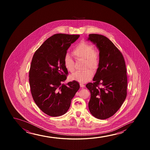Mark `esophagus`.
<instances>
[{
    "label": "esophagus",
    "mask_w": 150,
    "mask_h": 150,
    "mask_svg": "<svg viewBox=\"0 0 150 150\" xmlns=\"http://www.w3.org/2000/svg\"><path fill=\"white\" fill-rule=\"evenodd\" d=\"M80 86L81 88H83L84 86V85L83 83H80Z\"/></svg>",
    "instance_id": "1"
}]
</instances>
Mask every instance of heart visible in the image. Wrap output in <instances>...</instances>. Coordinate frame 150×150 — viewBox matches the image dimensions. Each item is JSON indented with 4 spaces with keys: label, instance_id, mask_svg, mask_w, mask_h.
Masks as SVG:
<instances>
[{
    "label": "heart",
    "instance_id": "b5f03b06",
    "mask_svg": "<svg viewBox=\"0 0 150 150\" xmlns=\"http://www.w3.org/2000/svg\"><path fill=\"white\" fill-rule=\"evenodd\" d=\"M72 54L76 59L84 60V69H90L93 71H96L100 64V56L97 52L95 51V47L91 43L82 41L73 50ZM64 66L69 72H74V61L68 54L64 57ZM93 73L90 70L86 69L81 72H76L70 77L72 80L81 83H85L91 80Z\"/></svg>",
    "mask_w": 150,
    "mask_h": 150
}]
</instances>
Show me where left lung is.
<instances>
[{
  "label": "left lung",
  "mask_w": 150,
  "mask_h": 150,
  "mask_svg": "<svg viewBox=\"0 0 150 150\" xmlns=\"http://www.w3.org/2000/svg\"><path fill=\"white\" fill-rule=\"evenodd\" d=\"M88 36V40L98 48L100 56L94 82L86 84L91 93L88 109L97 118L107 119L117 112L127 95L125 61L120 51L107 37L97 34Z\"/></svg>",
  "instance_id": "obj_1"
}]
</instances>
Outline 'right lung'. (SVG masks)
I'll return each instance as SVG.
<instances>
[{"label": "right lung", "mask_w": 150, "mask_h": 150, "mask_svg": "<svg viewBox=\"0 0 150 150\" xmlns=\"http://www.w3.org/2000/svg\"><path fill=\"white\" fill-rule=\"evenodd\" d=\"M79 36L54 34L42 44L32 58L29 71L32 96L39 109L50 116H60L67 113L80 88L75 80L62 84L68 74L64 66V56Z\"/></svg>", "instance_id": "add662e5"}]
</instances>
